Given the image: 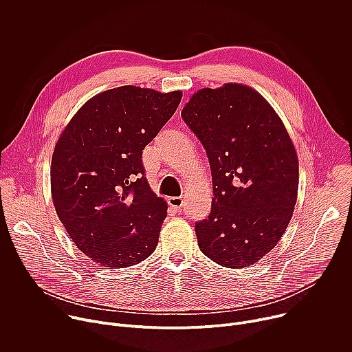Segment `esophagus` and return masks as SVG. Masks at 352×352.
Wrapping results in <instances>:
<instances>
[{
    "mask_svg": "<svg viewBox=\"0 0 352 352\" xmlns=\"http://www.w3.org/2000/svg\"><path fill=\"white\" fill-rule=\"evenodd\" d=\"M168 205L171 208H174L175 210H181L182 206H184V199L182 197H178V196H174V197H168Z\"/></svg>",
    "mask_w": 352,
    "mask_h": 352,
    "instance_id": "esophagus-1",
    "label": "esophagus"
}]
</instances>
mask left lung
I'll use <instances>...</instances> for the list:
<instances>
[{
	"label": "left lung",
	"mask_w": 352,
	"mask_h": 352,
	"mask_svg": "<svg viewBox=\"0 0 352 352\" xmlns=\"http://www.w3.org/2000/svg\"><path fill=\"white\" fill-rule=\"evenodd\" d=\"M181 116L212 168V210L195 224L199 248L220 266H252L281 239L296 204L289 135L263 96L238 83L200 89Z\"/></svg>",
	"instance_id": "1"
}]
</instances>
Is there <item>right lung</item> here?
I'll list each match as a JSON object with an SVG mask.
<instances>
[{"label":"right lung","instance_id":"obj_1","mask_svg":"<svg viewBox=\"0 0 352 352\" xmlns=\"http://www.w3.org/2000/svg\"><path fill=\"white\" fill-rule=\"evenodd\" d=\"M179 90L120 86L86 102L52 159V193L67 232L90 261L122 269L155 252L166 200L144 177L142 152L181 102Z\"/></svg>","mask_w":352,"mask_h":352}]
</instances>
